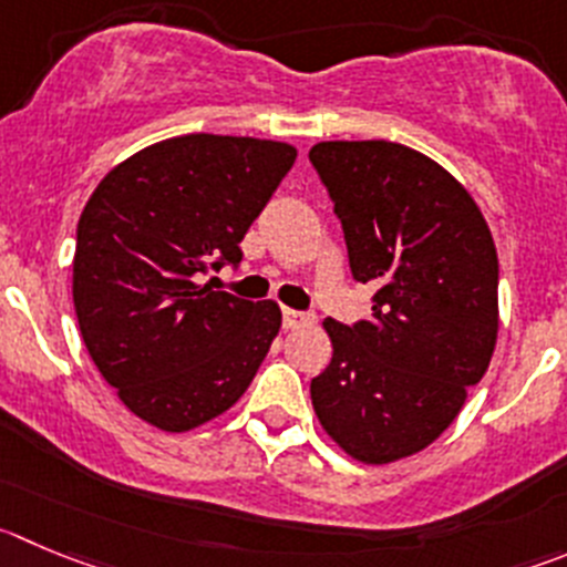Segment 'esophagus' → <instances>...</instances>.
<instances>
[{
	"mask_svg": "<svg viewBox=\"0 0 567 567\" xmlns=\"http://www.w3.org/2000/svg\"><path fill=\"white\" fill-rule=\"evenodd\" d=\"M280 315H284V328H300V326H306V322L315 320V317L306 315V311H298V309H284Z\"/></svg>",
	"mask_w": 567,
	"mask_h": 567,
	"instance_id": "esophagus-1",
	"label": "esophagus"
}]
</instances>
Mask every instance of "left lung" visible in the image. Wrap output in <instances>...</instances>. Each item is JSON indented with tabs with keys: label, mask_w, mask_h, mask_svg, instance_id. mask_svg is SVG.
<instances>
[{
	"label": "left lung",
	"mask_w": 567,
	"mask_h": 567,
	"mask_svg": "<svg viewBox=\"0 0 567 567\" xmlns=\"http://www.w3.org/2000/svg\"><path fill=\"white\" fill-rule=\"evenodd\" d=\"M311 166L342 223L373 317L326 320L331 364L311 379L322 429L368 465L417 454L454 423L498 337V256L471 194L417 150L322 142Z\"/></svg>",
	"instance_id": "left-lung-1"
}]
</instances>
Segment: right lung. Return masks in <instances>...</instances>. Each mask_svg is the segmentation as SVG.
<instances>
[{
  "instance_id": "right-lung-1",
  "label": "right lung",
  "mask_w": 567,
  "mask_h": 567,
  "mask_svg": "<svg viewBox=\"0 0 567 567\" xmlns=\"http://www.w3.org/2000/svg\"><path fill=\"white\" fill-rule=\"evenodd\" d=\"M298 150L247 136L188 133L122 161L78 223L74 311L102 379L164 431L234 406L280 328L272 300L199 287L239 267L247 228Z\"/></svg>"
}]
</instances>
